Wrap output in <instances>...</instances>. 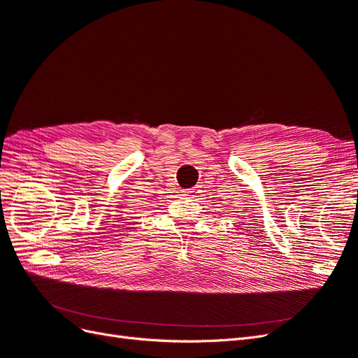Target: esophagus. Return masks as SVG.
<instances>
[{
    "label": "esophagus",
    "mask_w": 358,
    "mask_h": 358,
    "mask_svg": "<svg viewBox=\"0 0 358 358\" xmlns=\"http://www.w3.org/2000/svg\"><path fill=\"white\" fill-rule=\"evenodd\" d=\"M199 192H200V188H199V187H196V188L187 189V191H185V196H188V197H196Z\"/></svg>",
    "instance_id": "esophagus-1"
}]
</instances>
